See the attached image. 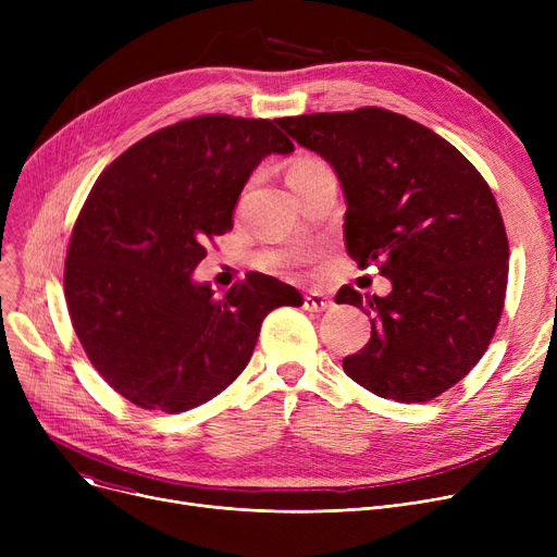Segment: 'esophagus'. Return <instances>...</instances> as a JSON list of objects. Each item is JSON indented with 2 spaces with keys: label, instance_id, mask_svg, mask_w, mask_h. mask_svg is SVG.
Segmentation results:
<instances>
[{
  "label": "esophagus",
  "instance_id": "34e87169",
  "mask_svg": "<svg viewBox=\"0 0 557 557\" xmlns=\"http://www.w3.org/2000/svg\"><path fill=\"white\" fill-rule=\"evenodd\" d=\"M302 307H305L307 311L320 313V311L332 309V300H330L325 294H320V290H309V294H307L305 300H302Z\"/></svg>",
  "mask_w": 557,
  "mask_h": 557
}]
</instances>
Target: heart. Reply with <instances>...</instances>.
Listing matches in <instances>:
<instances>
[{
    "instance_id": "b5f03b06",
    "label": "heart",
    "mask_w": 557,
    "mask_h": 557,
    "mask_svg": "<svg viewBox=\"0 0 557 557\" xmlns=\"http://www.w3.org/2000/svg\"><path fill=\"white\" fill-rule=\"evenodd\" d=\"M318 166H325V164L315 160V158H298L288 171V178H290V175H298V173H305V171H311V169H318Z\"/></svg>"
}]
</instances>
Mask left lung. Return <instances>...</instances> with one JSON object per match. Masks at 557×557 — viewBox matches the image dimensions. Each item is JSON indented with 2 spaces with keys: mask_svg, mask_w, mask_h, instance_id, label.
Listing matches in <instances>:
<instances>
[{
  "mask_svg": "<svg viewBox=\"0 0 557 557\" xmlns=\"http://www.w3.org/2000/svg\"><path fill=\"white\" fill-rule=\"evenodd\" d=\"M277 126L332 164L349 257L393 284L386 298H368L372 336L343 359L345 374L406 404L445 393L483 357L506 298L508 237L483 175L447 139L384 108ZM336 302L363 309L352 286Z\"/></svg>",
  "mask_w": 557,
  "mask_h": 557,
  "instance_id": "8db88e82",
  "label": "left lung"
}]
</instances>
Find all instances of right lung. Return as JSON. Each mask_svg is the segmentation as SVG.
I'll return each instance as SVG.
<instances>
[{
    "label": "right lung",
    "mask_w": 557,
    "mask_h": 557,
    "mask_svg": "<svg viewBox=\"0 0 557 557\" xmlns=\"http://www.w3.org/2000/svg\"><path fill=\"white\" fill-rule=\"evenodd\" d=\"M271 153H294V141L269 120L194 116L133 144L87 196L65 300L85 355L133 404L183 413L210 401L248 366L263 318L302 305L298 288L263 273L223 298L194 280Z\"/></svg>",
    "instance_id": "add662e5"
}]
</instances>
